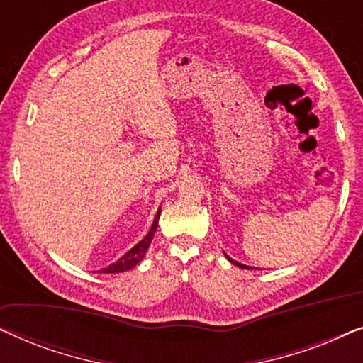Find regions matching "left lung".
Wrapping results in <instances>:
<instances>
[{
    "label": "left lung",
    "mask_w": 363,
    "mask_h": 363,
    "mask_svg": "<svg viewBox=\"0 0 363 363\" xmlns=\"http://www.w3.org/2000/svg\"><path fill=\"white\" fill-rule=\"evenodd\" d=\"M226 257H228V259H230V261L233 262V264H236L238 267H242V269H251V267H247V266H245V264H241V262H238V261H235V259H231V257L228 256V255H226Z\"/></svg>",
    "instance_id": "obj_1"
}]
</instances>
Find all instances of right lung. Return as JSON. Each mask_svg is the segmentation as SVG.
<instances>
[{
    "instance_id": "obj_1",
    "label": "right lung",
    "mask_w": 363,
    "mask_h": 363,
    "mask_svg": "<svg viewBox=\"0 0 363 363\" xmlns=\"http://www.w3.org/2000/svg\"><path fill=\"white\" fill-rule=\"evenodd\" d=\"M158 218H160V211L157 213L155 220H153L152 230L148 231V235L143 238V240L138 242L135 247H132L130 251L125 252V255H123L117 262H113V264L106 267V269H102V272H123V271H127V269H132L133 266H137L138 262L143 259V256H145L148 246H150V242L153 240V235H155V231H157Z\"/></svg>"
}]
</instances>
